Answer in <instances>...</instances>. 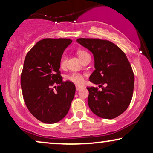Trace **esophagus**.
<instances>
[{"label": "esophagus", "instance_id": "34e87169", "mask_svg": "<svg viewBox=\"0 0 153 153\" xmlns=\"http://www.w3.org/2000/svg\"><path fill=\"white\" fill-rule=\"evenodd\" d=\"M81 88H82V87H81V86H79V85H76V90L77 91H79V90L81 89Z\"/></svg>", "mask_w": 153, "mask_h": 153}]
</instances>
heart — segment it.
<instances>
[{
  "label": "heart",
  "instance_id": "obj_1",
  "mask_svg": "<svg viewBox=\"0 0 153 153\" xmlns=\"http://www.w3.org/2000/svg\"><path fill=\"white\" fill-rule=\"evenodd\" d=\"M87 53L84 51H79L77 52V55H78L79 58L81 59L83 56L87 55ZM66 64V56L65 55H62L61 58H60V65L61 68H64ZM68 79L70 80L71 82L75 83L76 85H81L83 83V81H84V79L82 75L80 74H78V73H73V74H70V76H68Z\"/></svg>",
  "mask_w": 153,
  "mask_h": 153
}]
</instances>
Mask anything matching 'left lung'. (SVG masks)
I'll list each match as a JSON object with an SVG mask.
<instances>
[{
	"label": "left lung",
	"instance_id": "1",
	"mask_svg": "<svg viewBox=\"0 0 153 153\" xmlns=\"http://www.w3.org/2000/svg\"><path fill=\"white\" fill-rule=\"evenodd\" d=\"M76 42L93 54L95 70L90 81L102 87V91L87 88L90 108L102 118H116L127 109L133 95L134 76L126 55L108 40L79 38Z\"/></svg>",
	"mask_w": 153,
	"mask_h": 153
}]
</instances>
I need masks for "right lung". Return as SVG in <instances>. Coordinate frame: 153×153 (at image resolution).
I'll return each mask as SVG.
<instances>
[{
    "label": "right lung",
    "instance_id": "right-lung-1",
    "mask_svg": "<svg viewBox=\"0 0 153 153\" xmlns=\"http://www.w3.org/2000/svg\"><path fill=\"white\" fill-rule=\"evenodd\" d=\"M72 42L66 38L42 39L25 58L21 75L23 97L29 111L42 123L52 124L61 120L74 99V84L62 81L59 71L60 58Z\"/></svg>",
    "mask_w": 153,
    "mask_h": 153
}]
</instances>
